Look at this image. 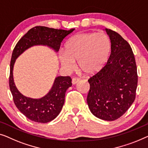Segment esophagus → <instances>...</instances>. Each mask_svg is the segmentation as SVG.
I'll use <instances>...</instances> for the list:
<instances>
[{"instance_id": "esophagus-1", "label": "esophagus", "mask_w": 148, "mask_h": 148, "mask_svg": "<svg viewBox=\"0 0 148 148\" xmlns=\"http://www.w3.org/2000/svg\"><path fill=\"white\" fill-rule=\"evenodd\" d=\"M79 81H80V78H77V77H74V78H72V84H76V83L78 82Z\"/></svg>"}]
</instances>
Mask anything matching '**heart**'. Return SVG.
<instances>
[{"label": "heart", "instance_id": "heart-1", "mask_svg": "<svg viewBox=\"0 0 148 148\" xmlns=\"http://www.w3.org/2000/svg\"><path fill=\"white\" fill-rule=\"evenodd\" d=\"M111 43L103 33H84L74 35L66 43L64 52L59 58L62 66L71 70L78 61V67L86 74H92L103 67L109 57Z\"/></svg>", "mask_w": 148, "mask_h": 148}]
</instances>
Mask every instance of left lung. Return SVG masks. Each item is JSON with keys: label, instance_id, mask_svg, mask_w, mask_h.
<instances>
[{"label": "left lung", "instance_id": "8db88e82", "mask_svg": "<svg viewBox=\"0 0 148 148\" xmlns=\"http://www.w3.org/2000/svg\"><path fill=\"white\" fill-rule=\"evenodd\" d=\"M105 30L111 40V54L105 66L88 80L87 103L97 117L114 121L124 115L135 101L138 76L129 43L115 31Z\"/></svg>", "mask_w": 148, "mask_h": 148}]
</instances>
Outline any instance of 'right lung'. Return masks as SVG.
Wrapping results in <instances>:
<instances>
[{
  "label": "right lung",
  "instance_id": "1",
  "mask_svg": "<svg viewBox=\"0 0 148 148\" xmlns=\"http://www.w3.org/2000/svg\"><path fill=\"white\" fill-rule=\"evenodd\" d=\"M74 31V29L66 31L36 26L28 31L14 47L10 65V90L17 109L33 121L45 123L59 115L64 105L66 90L72 86V78L70 76H58L56 78L51 90L45 97L39 99L26 97L17 90L13 81L12 69L15 60L20 54L33 45H47L58 51L64 39Z\"/></svg>",
  "mask_w": 148,
  "mask_h": 148
}]
</instances>
